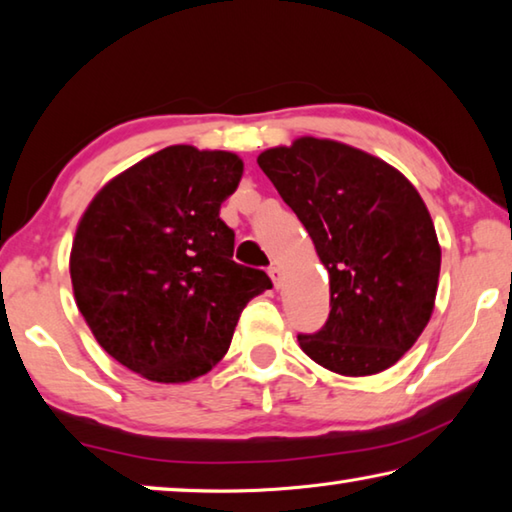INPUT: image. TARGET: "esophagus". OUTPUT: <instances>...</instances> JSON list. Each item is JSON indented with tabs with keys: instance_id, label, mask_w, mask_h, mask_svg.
Here are the masks:
<instances>
[{
	"instance_id": "1",
	"label": "esophagus",
	"mask_w": 512,
	"mask_h": 512,
	"mask_svg": "<svg viewBox=\"0 0 512 512\" xmlns=\"http://www.w3.org/2000/svg\"><path fill=\"white\" fill-rule=\"evenodd\" d=\"M268 275H271V280H273V284H275V289H280L282 287V271H280V266H271L268 268Z\"/></svg>"
}]
</instances>
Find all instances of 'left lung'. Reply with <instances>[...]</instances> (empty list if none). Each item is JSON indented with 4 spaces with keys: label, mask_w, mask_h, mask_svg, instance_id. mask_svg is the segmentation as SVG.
<instances>
[{
    "label": "left lung",
    "mask_w": 512,
    "mask_h": 512,
    "mask_svg": "<svg viewBox=\"0 0 512 512\" xmlns=\"http://www.w3.org/2000/svg\"><path fill=\"white\" fill-rule=\"evenodd\" d=\"M257 164L314 241L329 273V316L298 334L339 375L391 368L427 327L440 246L427 205L400 171L348 144L300 137Z\"/></svg>",
    "instance_id": "1"
}]
</instances>
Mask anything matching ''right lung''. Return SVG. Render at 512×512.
I'll use <instances>...</instances> for the list:
<instances>
[{
	"instance_id": "right-lung-1",
	"label": "right lung",
	"mask_w": 512,
	"mask_h": 512,
	"mask_svg": "<svg viewBox=\"0 0 512 512\" xmlns=\"http://www.w3.org/2000/svg\"><path fill=\"white\" fill-rule=\"evenodd\" d=\"M241 173L235 153L167 146L85 210L69 257L76 305L121 366L160 384L205 375L244 307L273 287L232 259L235 230L219 216Z\"/></svg>"
}]
</instances>
